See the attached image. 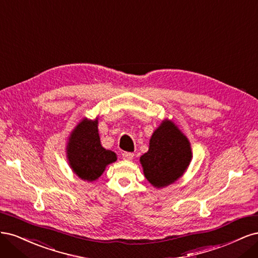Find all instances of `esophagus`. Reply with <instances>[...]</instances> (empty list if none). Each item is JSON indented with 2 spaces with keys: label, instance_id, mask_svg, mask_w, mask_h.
<instances>
[{
  "label": "esophagus",
  "instance_id": "obj_1",
  "mask_svg": "<svg viewBox=\"0 0 258 258\" xmlns=\"http://www.w3.org/2000/svg\"><path fill=\"white\" fill-rule=\"evenodd\" d=\"M134 156H135L134 153H128V152L122 153V158L124 160H132L134 159Z\"/></svg>",
  "mask_w": 258,
  "mask_h": 258
}]
</instances>
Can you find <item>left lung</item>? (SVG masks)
<instances>
[{
  "mask_svg": "<svg viewBox=\"0 0 258 258\" xmlns=\"http://www.w3.org/2000/svg\"><path fill=\"white\" fill-rule=\"evenodd\" d=\"M191 157L188 139L173 121L165 119L154 131L148 152L140 157V162L147 181L162 188L184 174Z\"/></svg>",
  "mask_w": 258,
  "mask_h": 258,
  "instance_id": "1",
  "label": "left lung"
}]
</instances>
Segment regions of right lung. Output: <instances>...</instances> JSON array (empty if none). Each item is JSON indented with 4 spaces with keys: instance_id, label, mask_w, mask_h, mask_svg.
Returning <instances> with one entry per match:
<instances>
[{
    "instance_id": "right-lung-1",
    "label": "right lung",
    "mask_w": 258,
    "mask_h": 258,
    "mask_svg": "<svg viewBox=\"0 0 258 258\" xmlns=\"http://www.w3.org/2000/svg\"><path fill=\"white\" fill-rule=\"evenodd\" d=\"M67 157L73 172L88 182L98 179L106 166L117 160L114 152L101 145L98 118H83L77 123L69 138Z\"/></svg>"
}]
</instances>
